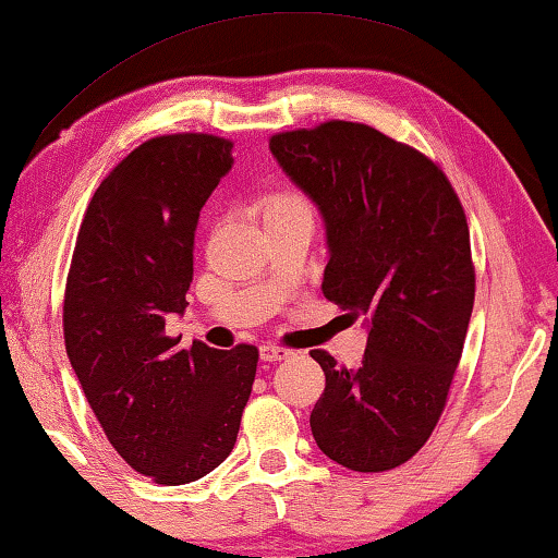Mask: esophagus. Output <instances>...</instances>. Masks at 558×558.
<instances>
[{"instance_id":"esophagus-1","label":"esophagus","mask_w":558,"mask_h":558,"mask_svg":"<svg viewBox=\"0 0 558 558\" xmlns=\"http://www.w3.org/2000/svg\"><path fill=\"white\" fill-rule=\"evenodd\" d=\"M259 356H262V362H281V359L291 356V351L284 347H277V344H262Z\"/></svg>"}]
</instances>
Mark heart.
I'll return each mask as SVG.
<instances>
[{
  "label": "heart",
  "instance_id": "heart-1",
  "mask_svg": "<svg viewBox=\"0 0 558 558\" xmlns=\"http://www.w3.org/2000/svg\"><path fill=\"white\" fill-rule=\"evenodd\" d=\"M264 209H267V214L287 211V209H308V204L304 196H299L294 192H279L269 196L267 204H264Z\"/></svg>",
  "mask_w": 558,
  "mask_h": 558
}]
</instances>
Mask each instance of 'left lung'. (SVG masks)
<instances>
[{
	"label": "left lung",
	"mask_w": 558,
	"mask_h": 558,
	"mask_svg": "<svg viewBox=\"0 0 558 558\" xmlns=\"http://www.w3.org/2000/svg\"><path fill=\"white\" fill-rule=\"evenodd\" d=\"M269 149L324 217V296L368 327L356 368L312 351L327 376L314 441L351 471L397 469L432 436L464 351L476 289L464 207L439 165L374 126L331 119Z\"/></svg>",
	"instance_id": "8db88e82"
}]
</instances>
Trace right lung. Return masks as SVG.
Listing matches in <instances>:
<instances>
[{"mask_svg":"<svg viewBox=\"0 0 558 558\" xmlns=\"http://www.w3.org/2000/svg\"><path fill=\"white\" fill-rule=\"evenodd\" d=\"M214 134L144 142L94 192L64 291V347L111 447L165 486L190 484L234 449L259 351H229L165 333L184 314L194 231L234 165Z\"/></svg>","mask_w":558,"mask_h":558,"instance_id":"1","label":"right lung"}]
</instances>
